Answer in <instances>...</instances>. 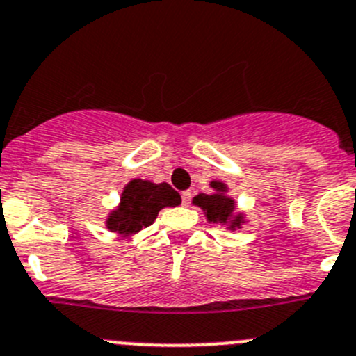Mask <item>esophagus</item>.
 <instances>
[{
	"mask_svg": "<svg viewBox=\"0 0 356 356\" xmlns=\"http://www.w3.org/2000/svg\"><path fill=\"white\" fill-rule=\"evenodd\" d=\"M182 205L188 207L191 203V191H182Z\"/></svg>",
	"mask_w": 356,
	"mask_h": 356,
	"instance_id": "esophagus-1",
	"label": "esophagus"
}]
</instances>
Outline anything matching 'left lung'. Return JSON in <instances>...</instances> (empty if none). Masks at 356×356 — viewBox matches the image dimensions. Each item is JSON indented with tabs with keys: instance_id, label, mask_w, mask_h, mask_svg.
<instances>
[{
	"instance_id": "left-lung-1",
	"label": "left lung",
	"mask_w": 356,
	"mask_h": 356,
	"mask_svg": "<svg viewBox=\"0 0 356 356\" xmlns=\"http://www.w3.org/2000/svg\"><path fill=\"white\" fill-rule=\"evenodd\" d=\"M212 188L216 189L217 193H213V195L195 196L193 203L202 207V209L205 210L207 219H209L210 222H226V220L231 217V212H233L234 209V203L231 198L220 195V191L226 189L224 188V184H220V182H212ZM240 222H241V217H236V219L231 222V227L240 226Z\"/></svg>"
}]
</instances>
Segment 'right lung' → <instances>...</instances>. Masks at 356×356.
Returning a JSON list of instances; mask_svg holds the SVG:
<instances>
[{
	"instance_id": "1",
	"label": "right lung",
	"mask_w": 356,
	"mask_h": 356,
	"mask_svg": "<svg viewBox=\"0 0 356 356\" xmlns=\"http://www.w3.org/2000/svg\"><path fill=\"white\" fill-rule=\"evenodd\" d=\"M177 205H181V195L170 184L136 179L123 191L120 209L109 216L108 227L115 233H136L149 226L163 207Z\"/></svg>"
}]
</instances>
